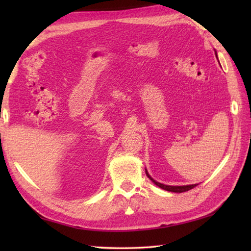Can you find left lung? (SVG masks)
Masks as SVG:
<instances>
[{
  "label": "left lung",
  "mask_w": 251,
  "mask_h": 251,
  "mask_svg": "<svg viewBox=\"0 0 251 251\" xmlns=\"http://www.w3.org/2000/svg\"><path fill=\"white\" fill-rule=\"evenodd\" d=\"M216 56H217V52H216ZM146 174H147V176L149 177V179L152 180L154 183H155L157 186H159V188L163 189V190L169 191V192H175V193H182V192L189 191V190H191V189L195 188V186L197 185V184H190V185H176V186H174V185H165V184H163V183H159V182H157V181H155L154 179H152V178H151V176L148 174L147 169H146Z\"/></svg>",
  "instance_id": "left-lung-1"
}]
</instances>
